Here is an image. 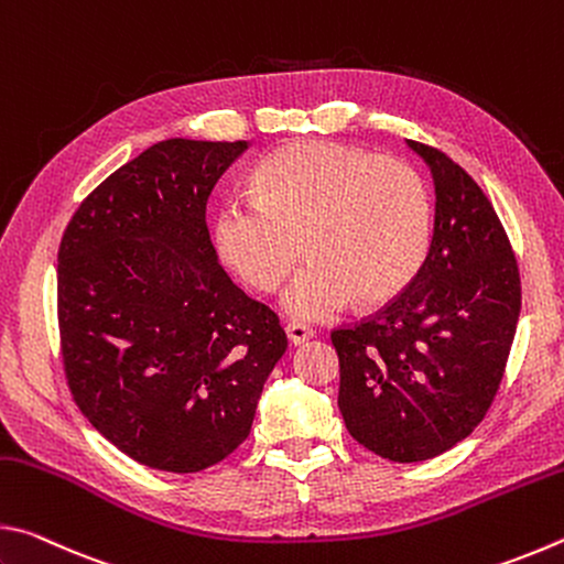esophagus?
<instances>
[{
  "label": "esophagus",
  "instance_id": "esophagus-1",
  "mask_svg": "<svg viewBox=\"0 0 564 564\" xmlns=\"http://www.w3.org/2000/svg\"><path fill=\"white\" fill-rule=\"evenodd\" d=\"M285 336H289L293 346H301V343L313 338V330L308 326H303V323H289V326H285Z\"/></svg>",
  "mask_w": 564,
  "mask_h": 564
}]
</instances>
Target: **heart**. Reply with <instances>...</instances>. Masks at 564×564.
Here are the masks:
<instances>
[{"mask_svg": "<svg viewBox=\"0 0 564 564\" xmlns=\"http://www.w3.org/2000/svg\"><path fill=\"white\" fill-rule=\"evenodd\" d=\"M253 186L256 198H226L216 208V251L261 293L279 289L308 253L281 299L295 321H326L356 299L393 301L431 251V191L400 159L299 141L265 159Z\"/></svg>", "mask_w": 564, "mask_h": 564, "instance_id": "1", "label": "heart"}]
</instances>
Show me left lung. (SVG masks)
<instances>
[{
  "mask_svg": "<svg viewBox=\"0 0 564 564\" xmlns=\"http://www.w3.org/2000/svg\"><path fill=\"white\" fill-rule=\"evenodd\" d=\"M435 184L431 251L413 283L330 333L348 433L386 460L451 451L488 413L520 318V273L482 188L451 156L408 141Z\"/></svg>",
  "mask_w": 564,
  "mask_h": 564,
  "instance_id": "left-lung-1",
  "label": "left lung"
}]
</instances>
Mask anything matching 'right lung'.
<instances>
[{"label": "right lung", "instance_id": "right-lung-1", "mask_svg": "<svg viewBox=\"0 0 564 564\" xmlns=\"http://www.w3.org/2000/svg\"><path fill=\"white\" fill-rule=\"evenodd\" d=\"M248 141L166 139L113 171L59 243L64 373L89 423L133 460L198 473L251 433L285 352L279 316L218 263L206 202Z\"/></svg>", "mask_w": 564, "mask_h": 564}]
</instances>
